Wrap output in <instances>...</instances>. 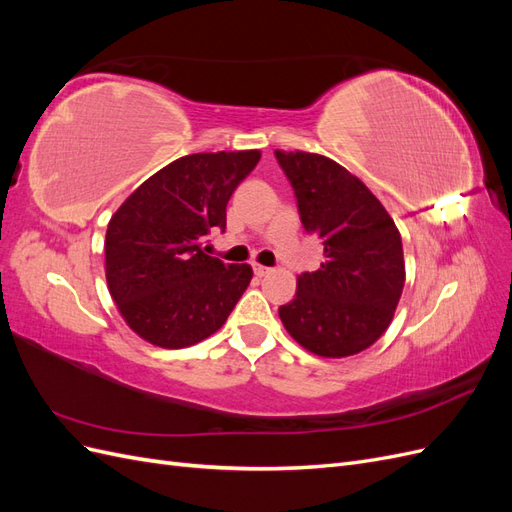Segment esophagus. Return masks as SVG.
Segmentation results:
<instances>
[{"label": "esophagus", "mask_w": 512, "mask_h": 512, "mask_svg": "<svg viewBox=\"0 0 512 512\" xmlns=\"http://www.w3.org/2000/svg\"><path fill=\"white\" fill-rule=\"evenodd\" d=\"M254 273H256L258 277H265V275L271 273V269H269V267H262V265H254Z\"/></svg>", "instance_id": "34e87169"}]
</instances>
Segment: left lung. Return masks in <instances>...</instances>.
<instances>
[{"mask_svg":"<svg viewBox=\"0 0 512 512\" xmlns=\"http://www.w3.org/2000/svg\"><path fill=\"white\" fill-rule=\"evenodd\" d=\"M303 228L324 245L318 271L301 273L280 307L292 339L318 356L342 359L389 329L406 282L404 247L393 218L367 185L337 162L307 151H275Z\"/></svg>","mask_w":512,"mask_h":512,"instance_id":"obj_1","label":"left lung"}]
</instances>
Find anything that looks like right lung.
I'll use <instances>...</instances> for the list:
<instances>
[{
    "label": "right lung",
    "mask_w": 512,
    "mask_h": 512,
    "mask_svg": "<svg viewBox=\"0 0 512 512\" xmlns=\"http://www.w3.org/2000/svg\"><path fill=\"white\" fill-rule=\"evenodd\" d=\"M258 160V149L183 156L138 185L108 222V292L145 342L170 350L203 342L250 286V265H224L203 241L226 230L228 200Z\"/></svg>",
    "instance_id": "add662e5"
}]
</instances>
